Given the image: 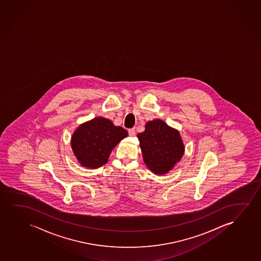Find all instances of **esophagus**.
Wrapping results in <instances>:
<instances>
[{"label":"esophagus","mask_w":261,"mask_h":261,"mask_svg":"<svg viewBox=\"0 0 261 261\" xmlns=\"http://www.w3.org/2000/svg\"><path fill=\"white\" fill-rule=\"evenodd\" d=\"M129 135L130 137H134L135 136V128H132V129H129Z\"/></svg>","instance_id":"34e87169"}]
</instances>
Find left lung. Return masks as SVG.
Returning a JSON list of instances; mask_svg holds the SVG:
<instances>
[{"label": "left lung", "mask_w": 261, "mask_h": 261, "mask_svg": "<svg viewBox=\"0 0 261 261\" xmlns=\"http://www.w3.org/2000/svg\"><path fill=\"white\" fill-rule=\"evenodd\" d=\"M137 136L143 161L153 173L167 174L184 155L180 133L161 119L146 122L145 130Z\"/></svg>", "instance_id": "8db88e82"}]
</instances>
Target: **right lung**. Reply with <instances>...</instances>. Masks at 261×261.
Returning <instances> with one entry per match:
<instances>
[{"label": "right lung", "instance_id": "right-lung-1", "mask_svg": "<svg viewBox=\"0 0 261 261\" xmlns=\"http://www.w3.org/2000/svg\"><path fill=\"white\" fill-rule=\"evenodd\" d=\"M127 136L121 126L98 116L77 127L71 137V147L83 167L97 169L108 163L112 150Z\"/></svg>", "mask_w": 261, "mask_h": 261}]
</instances>
